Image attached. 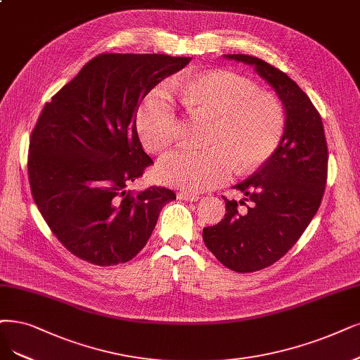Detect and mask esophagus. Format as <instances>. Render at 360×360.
<instances>
[{
	"label": "esophagus",
	"mask_w": 360,
	"mask_h": 360,
	"mask_svg": "<svg viewBox=\"0 0 360 360\" xmlns=\"http://www.w3.org/2000/svg\"><path fill=\"white\" fill-rule=\"evenodd\" d=\"M178 198H181V200H187V202H197V200H200V195L182 191V193H178Z\"/></svg>",
	"instance_id": "esophagus-1"
}]
</instances>
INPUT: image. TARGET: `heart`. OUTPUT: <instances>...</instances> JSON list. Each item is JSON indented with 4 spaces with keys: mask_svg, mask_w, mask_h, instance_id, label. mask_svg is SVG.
I'll return each mask as SVG.
<instances>
[{
    "mask_svg": "<svg viewBox=\"0 0 360 360\" xmlns=\"http://www.w3.org/2000/svg\"><path fill=\"white\" fill-rule=\"evenodd\" d=\"M184 103L212 118L206 150H178L165 155L155 167L158 182L198 193L227 182L233 170L254 172L276 153L285 131L281 103L269 93L257 91L249 79L230 71H212L188 79ZM139 138L150 151H163L179 133L178 106L169 84L148 93L136 117Z\"/></svg>",
    "mask_w": 360,
    "mask_h": 360,
    "instance_id": "b5f03b06",
    "label": "heart"
}]
</instances>
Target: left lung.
<instances>
[{"label":"left lung","instance_id":"8db88e82","mask_svg":"<svg viewBox=\"0 0 360 360\" xmlns=\"http://www.w3.org/2000/svg\"><path fill=\"white\" fill-rule=\"evenodd\" d=\"M224 58L252 66L285 110V131L276 153L249 179L234 185L252 206L240 212L236 200L224 198V219L203 229L205 245L221 264L252 273L281 259L316 215L326 185L328 145L321 115L294 79L254 56Z\"/></svg>","mask_w":360,"mask_h":360}]
</instances>
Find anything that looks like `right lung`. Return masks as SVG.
Here are the masks:
<instances>
[{
    "instance_id": "1",
    "label": "right lung",
    "mask_w": 360,
    "mask_h": 360,
    "mask_svg": "<svg viewBox=\"0 0 360 360\" xmlns=\"http://www.w3.org/2000/svg\"><path fill=\"white\" fill-rule=\"evenodd\" d=\"M190 60L103 53L44 105L30 142L31 193L75 257L101 267L130 261L176 198L160 187L131 194L127 185L153 163L138 136L139 103Z\"/></svg>"
}]
</instances>
